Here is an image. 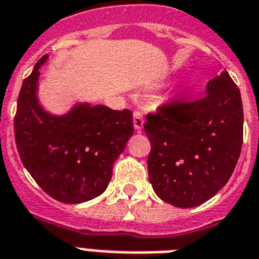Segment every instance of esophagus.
I'll list each match as a JSON object with an SVG mask.
<instances>
[{"label":"esophagus","mask_w":259,"mask_h":259,"mask_svg":"<svg viewBox=\"0 0 259 259\" xmlns=\"http://www.w3.org/2000/svg\"><path fill=\"white\" fill-rule=\"evenodd\" d=\"M143 124H145V118H143V114L141 112H138L135 110L134 112V127L137 131H142V128H143Z\"/></svg>","instance_id":"1"}]
</instances>
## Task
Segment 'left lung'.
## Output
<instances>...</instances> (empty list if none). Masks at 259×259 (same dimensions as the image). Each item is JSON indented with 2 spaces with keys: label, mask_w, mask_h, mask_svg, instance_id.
I'll list each match as a JSON object with an SVG mask.
<instances>
[{
  "label": "left lung",
  "mask_w": 259,
  "mask_h": 259,
  "mask_svg": "<svg viewBox=\"0 0 259 259\" xmlns=\"http://www.w3.org/2000/svg\"><path fill=\"white\" fill-rule=\"evenodd\" d=\"M151 143L149 180L157 195L176 207H195L224 187L243 143L240 91L227 71L207 81L206 95L172 102L147 114Z\"/></svg>",
  "instance_id": "8db88e82"
}]
</instances>
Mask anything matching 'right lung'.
I'll use <instances>...</instances> for the list:
<instances>
[{
  "mask_svg": "<svg viewBox=\"0 0 259 259\" xmlns=\"http://www.w3.org/2000/svg\"><path fill=\"white\" fill-rule=\"evenodd\" d=\"M44 56L21 85L15 139L21 162L46 194L64 203L97 198L112 179L114 161L134 134L132 112L76 104L65 114L46 112L38 100Z\"/></svg>",
  "mask_w": 259,
  "mask_h": 259,
  "instance_id": "right-lung-1",
  "label": "right lung"
}]
</instances>
